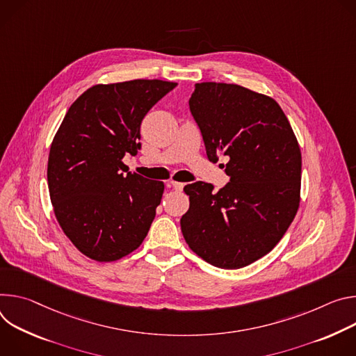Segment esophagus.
<instances>
[{
	"mask_svg": "<svg viewBox=\"0 0 356 356\" xmlns=\"http://www.w3.org/2000/svg\"><path fill=\"white\" fill-rule=\"evenodd\" d=\"M167 185H168L170 188L177 189V191H181V189L184 188V184H182V182H177V181H170Z\"/></svg>",
	"mask_w": 356,
	"mask_h": 356,
	"instance_id": "esophagus-1",
	"label": "esophagus"
}]
</instances>
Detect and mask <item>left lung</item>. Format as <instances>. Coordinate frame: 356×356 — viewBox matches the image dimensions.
<instances>
[{"label":"left lung","instance_id":"left-lung-1","mask_svg":"<svg viewBox=\"0 0 356 356\" xmlns=\"http://www.w3.org/2000/svg\"><path fill=\"white\" fill-rule=\"evenodd\" d=\"M189 110L208 160L226 156L227 182L218 192L202 181L184 188L185 242L219 268H241L277 245L300 205L301 151L274 99L239 85L196 83Z\"/></svg>","mask_w":356,"mask_h":356}]
</instances>
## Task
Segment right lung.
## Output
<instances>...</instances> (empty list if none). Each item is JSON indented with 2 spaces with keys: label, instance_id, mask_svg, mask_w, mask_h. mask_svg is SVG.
Returning a JSON list of instances; mask_svg holds the SVG:
<instances>
[{
  "label": "right lung",
  "instance_id": "right-lung-1",
  "mask_svg": "<svg viewBox=\"0 0 356 356\" xmlns=\"http://www.w3.org/2000/svg\"><path fill=\"white\" fill-rule=\"evenodd\" d=\"M175 86L158 79L92 86L69 107L54 137V212L69 241L92 260H118L145 239L164 182L126 175L123 158L141 148L143 118Z\"/></svg>",
  "mask_w": 356,
  "mask_h": 356
}]
</instances>
